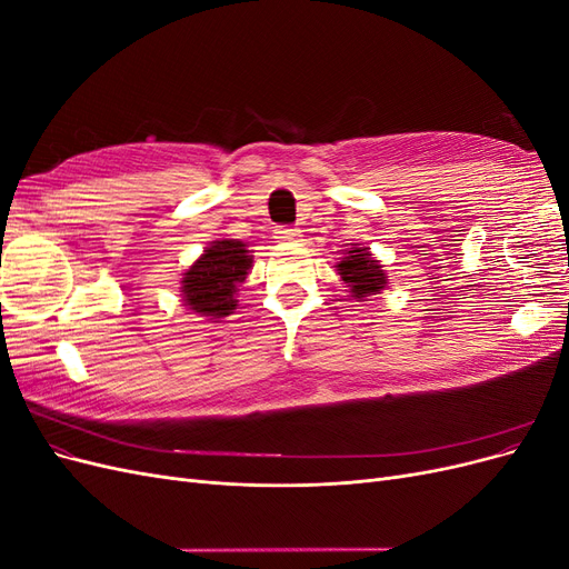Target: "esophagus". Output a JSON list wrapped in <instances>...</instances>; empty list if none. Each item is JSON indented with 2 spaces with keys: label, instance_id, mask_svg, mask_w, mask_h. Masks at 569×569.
I'll return each mask as SVG.
<instances>
[{
  "label": "esophagus",
  "instance_id": "obj_1",
  "mask_svg": "<svg viewBox=\"0 0 569 569\" xmlns=\"http://www.w3.org/2000/svg\"><path fill=\"white\" fill-rule=\"evenodd\" d=\"M301 237V232L297 228H278L274 230V239L282 244H289V242H297V239Z\"/></svg>",
  "mask_w": 569,
  "mask_h": 569
}]
</instances>
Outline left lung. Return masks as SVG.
Instances as JSON below:
<instances>
[{
    "mask_svg": "<svg viewBox=\"0 0 569 569\" xmlns=\"http://www.w3.org/2000/svg\"><path fill=\"white\" fill-rule=\"evenodd\" d=\"M335 268L356 301H368L372 295H382V289L387 287V272L368 247L351 244L349 249H343L341 261Z\"/></svg>",
    "mask_w": 569,
    "mask_h": 569,
    "instance_id": "1",
    "label": "left lung"
}]
</instances>
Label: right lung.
Instances as JSON below:
<instances>
[{"instance_id":"add662e5","label":"right lung","mask_w":569,"mask_h":569,"mask_svg":"<svg viewBox=\"0 0 569 569\" xmlns=\"http://www.w3.org/2000/svg\"><path fill=\"white\" fill-rule=\"evenodd\" d=\"M253 256L239 239H213L197 261L182 272L180 297L187 311L220 320L234 313L237 291L247 280Z\"/></svg>"}]
</instances>
